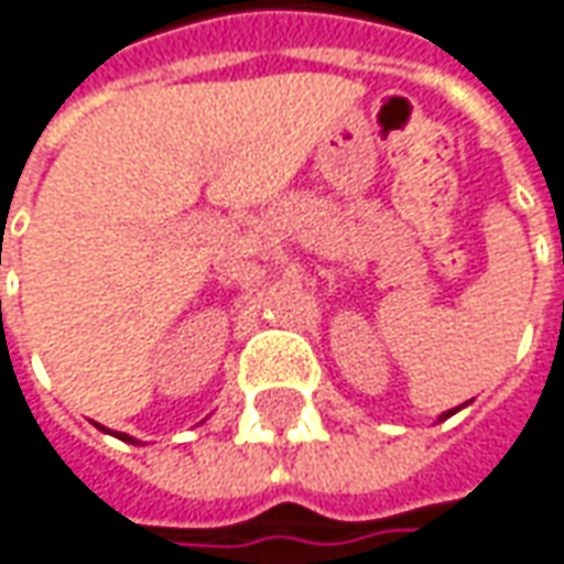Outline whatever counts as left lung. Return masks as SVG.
Segmentation results:
<instances>
[{
  "mask_svg": "<svg viewBox=\"0 0 564 564\" xmlns=\"http://www.w3.org/2000/svg\"><path fill=\"white\" fill-rule=\"evenodd\" d=\"M458 409H462V405H456V409H449V412H443V415H440V421H446V417H449V415H456Z\"/></svg>",
  "mask_w": 564,
  "mask_h": 564,
  "instance_id": "8db88e82",
  "label": "left lung"
}]
</instances>
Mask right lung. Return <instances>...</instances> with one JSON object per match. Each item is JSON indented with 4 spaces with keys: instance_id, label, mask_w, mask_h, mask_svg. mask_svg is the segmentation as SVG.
I'll return each instance as SVG.
<instances>
[{
    "instance_id": "obj_1",
    "label": "right lung",
    "mask_w": 564,
    "mask_h": 564,
    "mask_svg": "<svg viewBox=\"0 0 564 564\" xmlns=\"http://www.w3.org/2000/svg\"><path fill=\"white\" fill-rule=\"evenodd\" d=\"M102 431H106V427H102ZM118 440H127V443H137V440H133V437H127V434H118Z\"/></svg>"
}]
</instances>
